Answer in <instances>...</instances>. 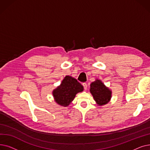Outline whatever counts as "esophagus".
<instances>
[{
  "mask_svg": "<svg viewBox=\"0 0 150 150\" xmlns=\"http://www.w3.org/2000/svg\"><path fill=\"white\" fill-rule=\"evenodd\" d=\"M83 86L84 87V90H87V88H88V85L86 83H83Z\"/></svg>",
  "mask_w": 150,
  "mask_h": 150,
  "instance_id": "34e87169",
  "label": "esophagus"
}]
</instances>
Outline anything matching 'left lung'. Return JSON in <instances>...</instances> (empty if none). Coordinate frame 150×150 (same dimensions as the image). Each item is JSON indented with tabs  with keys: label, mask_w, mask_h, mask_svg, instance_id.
I'll return each instance as SVG.
<instances>
[{
	"label": "left lung",
	"mask_w": 150,
	"mask_h": 150,
	"mask_svg": "<svg viewBox=\"0 0 150 150\" xmlns=\"http://www.w3.org/2000/svg\"><path fill=\"white\" fill-rule=\"evenodd\" d=\"M90 92L98 106L107 104L111 98L112 92L100 80L91 84Z\"/></svg>",
	"instance_id": "1"
}]
</instances>
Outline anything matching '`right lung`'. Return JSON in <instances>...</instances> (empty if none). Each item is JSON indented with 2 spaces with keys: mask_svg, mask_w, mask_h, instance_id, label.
<instances>
[{
  "mask_svg": "<svg viewBox=\"0 0 150 150\" xmlns=\"http://www.w3.org/2000/svg\"><path fill=\"white\" fill-rule=\"evenodd\" d=\"M83 86L74 78L66 76L61 84L53 91L52 93L57 104L66 107L74 100L76 94L83 91Z\"/></svg>",
  "mask_w": 150,
  "mask_h": 150,
  "instance_id": "right-lung-1",
  "label": "right lung"
}]
</instances>
